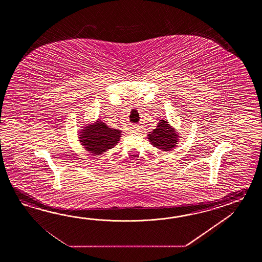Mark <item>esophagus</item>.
Here are the masks:
<instances>
[{
	"label": "esophagus",
	"instance_id": "1",
	"mask_svg": "<svg viewBox=\"0 0 262 262\" xmlns=\"http://www.w3.org/2000/svg\"><path fill=\"white\" fill-rule=\"evenodd\" d=\"M130 130H131L132 133H138L139 131V127L138 125H135V124H134V125H132V126L130 127Z\"/></svg>",
	"mask_w": 262,
	"mask_h": 262
}]
</instances>
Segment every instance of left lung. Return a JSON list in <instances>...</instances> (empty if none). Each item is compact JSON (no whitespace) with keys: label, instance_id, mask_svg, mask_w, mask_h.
<instances>
[{"label":"left lung","instance_id":"8db88e82","mask_svg":"<svg viewBox=\"0 0 262 262\" xmlns=\"http://www.w3.org/2000/svg\"><path fill=\"white\" fill-rule=\"evenodd\" d=\"M148 139L150 144L159 150L169 151L178 144L179 135L176 130L169 125L167 120H161L156 129L148 134Z\"/></svg>","mask_w":262,"mask_h":262}]
</instances>
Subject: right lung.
<instances>
[{
    "instance_id": "1",
    "label": "right lung",
    "mask_w": 262,
    "mask_h": 262,
    "mask_svg": "<svg viewBox=\"0 0 262 262\" xmlns=\"http://www.w3.org/2000/svg\"><path fill=\"white\" fill-rule=\"evenodd\" d=\"M121 135V130L110 128L106 123L98 120L81 129L78 139L85 150L94 156H99L116 146Z\"/></svg>"
}]
</instances>
